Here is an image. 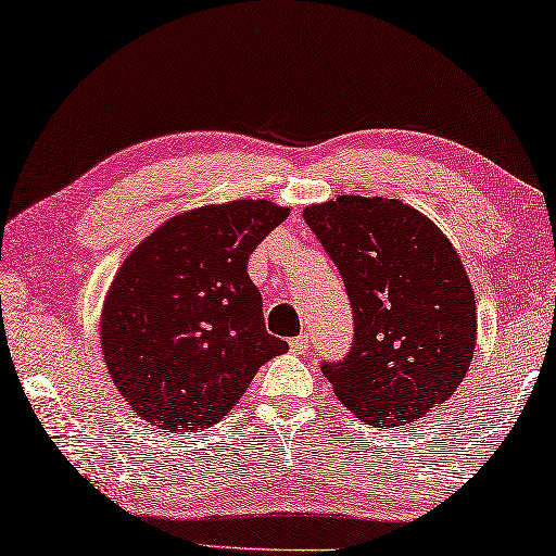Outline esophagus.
<instances>
[{"label":"esophagus","mask_w":556,"mask_h":556,"mask_svg":"<svg viewBox=\"0 0 556 556\" xmlns=\"http://www.w3.org/2000/svg\"><path fill=\"white\" fill-rule=\"evenodd\" d=\"M307 348H311V336H305V332H303V336L290 340V350H295V353L303 355Z\"/></svg>","instance_id":"1"}]
</instances>
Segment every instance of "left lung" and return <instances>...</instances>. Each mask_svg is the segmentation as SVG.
<instances>
[{"mask_svg": "<svg viewBox=\"0 0 556 556\" xmlns=\"http://www.w3.org/2000/svg\"><path fill=\"white\" fill-rule=\"evenodd\" d=\"M303 218L343 276L355 323L350 353L323 375L365 425L417 422L475 355V290L457 251L420 211L382 195H340Z\"/></svg>", "mask_w": 556, "mask_h": 556, "instance_id": "8db88e82", "label": "left lung"}]
</instances>
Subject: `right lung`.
Wrapping results in <instances>:
<instances>
[{
	"instance_id": "1",
	"label": "right lung",
	"mask_w": 556,
	"mask_h": 556,
	"mask_svg": "<svg viewBox=\"0 0 556 556\" xmlns=\"http://www.w3.org/2000/svg\"><path fill=\"white\" fill-rule=\"evenodd\" d=\"M288 213L263 199L201 206L129 253L101 311V350L136 415L159 430H203L286 353L266 330L249 255Z\"/></svg>"
}]
</instances>
